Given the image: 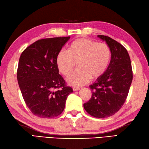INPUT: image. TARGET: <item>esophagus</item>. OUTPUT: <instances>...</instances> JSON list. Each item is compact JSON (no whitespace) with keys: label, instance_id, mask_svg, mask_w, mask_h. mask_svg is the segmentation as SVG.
Returning <instances> with one entry per match:
<instances>
[{"label":"esophagus","instance_id":"34e87169","mask_svg":"<svg viewBox=\"0 0 149 149\" xmlns=\"http://www.w3.org/2000/svg\"><path fill=\"white\" fill-rule=\"evenodd\" d=\"M72 89H73V91H78V90H79V89H80V88H77V87H74Z\"/></svg>","mask_w":149,"mask_h":149}]
</instances>
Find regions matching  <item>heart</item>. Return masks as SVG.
Returning a JSON list of instances; mask_svg holds the SVG:
<instances>
[{"instance_id":"1","label":"heart","mask_w":149,"mask_h":149,"mask_svg":"<svg viewBox=\"0 0 149 149\" xmlns=\"http://www.w3.org/2000/svg\"><path fill=\"white\" fill-rule=\"evenodd\" d=\"M111 51L107 44L96 42L86 38H79L72 42L67 51H61L56 57L59 71L65 76L73 72L77 63L78 70L67 81L74 86L87 84L92 78L102 76L108 67Z\"/></svg>"}]
</instances>
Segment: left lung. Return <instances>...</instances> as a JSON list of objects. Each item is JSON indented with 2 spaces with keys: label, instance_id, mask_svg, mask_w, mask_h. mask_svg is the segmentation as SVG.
<instances>
[{
  "label": "left lung",
  "instance_id": "8db88e82",
  "mask_svg": "<svg viewBox=\"0 0 149 149\" xmlns=\"http://www.w3.org/2000/svg\"><path fill=\"white\" fill-rule=\"evenodd\" d=\"M104 40L111 51V59L106 71L89 88L91 99L84 108L97 118L113 116L125 102L133 80V71L129 54L123 45L108 36H98Z\"/></svg>",
  "mask_w": 149,
  "mask_h": 149
}]
</instances>
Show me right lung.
Listing matches in <instances>:
<instances>
[{
    "label": "right lung",
    "mask_w": 149,
    "mask_h": 149,
    "mask_svg": "<svg viewBox=\"0 0 149 149\" xmlns=\"http://www.w3.org/2000/svg\"><path fill=\"white\" fill-rule=\"evenodd\" d=\"M70 37L36 41L21 54L17 79L25 102L33 115L53 118L63 111L73 89L59 74L56 57Z\"/></svg>",
    "instance_id": "right-lung-1"
}]
</instances>
